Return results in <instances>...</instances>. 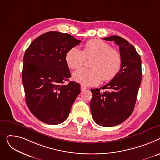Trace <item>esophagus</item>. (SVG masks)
<instances>
[{
  "label": "esophagus",
  "instance_id": "1",
  "mask_svg": "<svg viewBox=\"0 0 160 160\" xmlns=\"http://www.w3.org/2000/svg\"><path fill=\"white\" fill-rule=\"evenodd\" d=\"M87 87H85V86H84V85H81V91H84L85 90H87Z\"/></svg>",
  "mask_w": 160,
  "mask_h": 160
}]
</instances>
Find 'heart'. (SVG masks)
Wrapping results in <instances>:
<instances>
[{"label":"heart","instance_id":"b5f03b06","mask_svg":"<svg viewBox=\"0 0 160 160\" xmlns=\"http://www.w3.org/2000/svg\"><path fill=\"white\" fill-rule=\"evenodd\" d=\"M90 58H92L89 64L91 68H81L72 73L73 79L84 86L98 85L102 78L105 81L112 79L121 67L120 53L101 39L87 41L82 51L73 47L65 55L66 62L71 69L81 67L85 59Z\"/></svg>","mask_w":160,"mask_h":160}]
</instances>
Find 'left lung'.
Here are the masks:
<instances>
[{
    "label": "left lung",
    "instance_id": "obj_1",
    "mask_svg": "<svg viewBox=\"0 0 160 160\" xmlns=\"http://www.w3.org/2000/svg\"><path fill=\"white\" fill-rule=\"evenodd\" d=\"M119 46L121 67L116 76L101 89H91L92 118L102 127L116 126L132 113L142 81V59L133 45L117 35L103 38Z\"/></svg>",
    "mask_w": 160,
    "mask_h": 160
}]
</instances>
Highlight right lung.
Wrapping results in <instances>:
<instances>
[{"mask_svg":"<svg viewBox=\"0 0 160 160\" xmlns=\"http://www.w3.org/2000/svg\"><path fill=\"white\" fill-rule=\"evenodd\" d=\"M81 42L68 33L49 32L36 38L25 52L22 79L26 102L45 123L58 125L67 119L81 92L76 82L64 84L71 77L65 55Z\"/></svg>","mask_w":160,"mask_h":160,"instance_id":"1","label":"right lung"}]
</instances>
